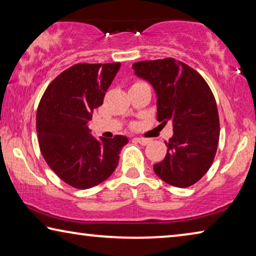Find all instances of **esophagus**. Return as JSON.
<instances>
[{
    "instance_id": "34e87169",
    "label": "esophagus",
    "mask_w": 256,
    "mask_h": 256,
    "mask_svg": "<svg viewBox=\"0 0 256 256\" xmlns=\"http://www.w3.org/2000/svg\"><path fill=\"white\" fill-rule=\"evenodd\" d=\"M136 141L138 142V144H142V146H146L151 142L150 138H136Z\"/></svg>"
}]
</instances>
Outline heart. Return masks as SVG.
<instances>
[{
    "label": "heart",
    "mask_w": 256,
    "mask_h": 256,
    "mask_svg": "<svg viewBox=\"0 0 256 256\" xmlns=\"http://www.w3.org/2000/svg\"><path fill=\"white\" fill-rule=\"evenodd\" d=\"M138 84H141V82H138Z\"/></svg>",
    "instance_id": "b5f03b06"
}]
</instances>
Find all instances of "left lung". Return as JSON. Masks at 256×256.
Instances as JSON below:
<instances>
[{
    "instance_id": "obj_1",
    "label": "left lung",
    "mask_w": 256,
    "mask_h": 256,
    "mask_svg": "<svg viewBox=\"0 0 256 256\" xmlns=\"http://www.w3.org/2000/svg\"><path fill=\"white\" fill-rule=\"evenodd\" d=\"M134 74L150 82L157 96V120L172 124L164 142L166 157L154 170L167 184L188 188L209 170L218 148L220 125L216 104L201 74L180 60H142Z\"/></svg>"
}]
</instances>
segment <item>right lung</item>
<instances>
[{
    "mask_svg": "<svg viewBox=\"0 0 256 256\" xmlns=\"http://www.w3.org/2000/svg\"><path fill=\"white\" fill-rule=\"evenodd\" d=\"M120 68V63L76 64L50 82L38 105L36 130L42 157L76 188H90L107 180L128 142L124 136L96 138L88 128Z\"/></svg>",
    "mask_w": 256,
    "mask_h": 256,
    "instance_id": "right-lung-1",
    "label": "right lung"
}]
</instances>
